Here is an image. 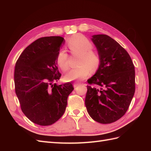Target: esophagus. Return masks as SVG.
Returning <instances> with one entry per match:
<instances>
[{
    "mask_svg": "<svg viewBox=\"0 0 151 151\" xmlns=\"http://www.w3.org/2000/svg\"><path fill=\"white\" fill-rule=\"evenodd\" d=\"M81 84L80 83H75L74 84V88H76L77 86H79Z\"/></svg>",
    "mask_w": 151,
    "mask_h": 151,
    "instance_id": "esophagus-1",
    "label": "esophagus"
}]
</instances>
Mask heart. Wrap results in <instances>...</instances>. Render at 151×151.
I'll list each match as a JSON object with an SVG mask.
<instances>
[{"label":"heart","mask_w":151,"mask_h":151,"mask_svg":"<svg viewBox=\"0 0 151 151\" xmlns=\"http://www.w3.org/2000/svg\"><path fill=\"white\" fill-rule=\"evenodd\" d=\"M67 46L72 53L80 54L78 67L72 68L64 76L66 81H79L85 79L91 70H96L100 63V57L97 52L92 50L93 44L84 36L75 35L68 40ZM57 65L62 70L68 68V54L64 50H60L57 55Z\"/></svg>","instance_id":"b5f03b06"}]
</instances>
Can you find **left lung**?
Wrapping results in <instances>:
<instances>
[{
  "label": "left lung",
  "mask_w": 151,
  "mask_h": 151,
  "mask_svg": "<svg viewBox=\"0 0 151 151\" xmlns=\"http://www.w3.org/2000/svg\"><path fill=\"white\" fill-rule=\"evenodd\" d=\"M100 57L94 75L88 80L85 105L94 120L108 124L127 112L135 93V67L129 54L106 35L91 38Z\"/></svg>",
  "instance_id": "left-lung-1"
}]
</instances>
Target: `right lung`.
I'll use <instances>...</instances> for the list:
<instances>
[{"label":"right lung","instance_id":"add662e5","mask_svg":"<svg viewBox=\"0 0 151 151\" xmlns=\"http://www.w3.org/2000/svg\"><path fill=\"white\" fill-rule=\"evenodd\" d=\"M64 43L61 36L40 38L24 49L16 63L15 91L21 110L39 125H52L60 119L74 90L70 83L53 84L61 77L56 57Z\"/></svg>","mask_w":151,"mask_h":151}]
</instances>
